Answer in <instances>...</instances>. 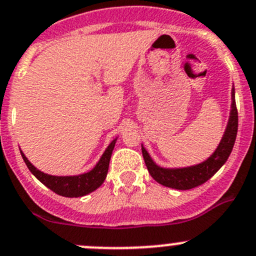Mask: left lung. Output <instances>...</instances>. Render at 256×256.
I'll return each instance as SVG.
<instances>
[{"instance_id":"left-lung-1","label":"left lung","mask_w":256,"mask_h":256,"mask_svg":"<svg viewBox=\"0 0 256 256\" xmlns=\"http://www.w3.org/2000/svg\"><path fill=\"white\" fill-rule=\"evenodd\" d=\"M236 133L238 110L236 104H235V92L234 88H232V110H230V118L226 129H225L224 136H222V142L219 143L218 148L206 160H204L200 164H196V166H186V168H162L152 160L150 156L143 146H142V153H143V158L149 174L153 176L154 180H156L162 186H168V188L188 190V189L196 188V186L206 183L222 168V164L228 160L230 153H232Z\"/></svg>"}]
</instances>
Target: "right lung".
I'll return each instance as SVG.
<instances>
[{
	"mask_svg": "<svg viewBox=\"0 0 256 256\" xmlns=\"http://www.w3.org/2000/svg\"><path fill=\"white\" fill-rule=\"evenodd\" d=\"M116 140L108 146L103 156H100V162L96 164L94 168L90 172L80 176H50L43 172L38 170L34 166H32L31 162L26 158L24 153L21 152V156L24 158V163H26L27 168L30 169L32 174L44 184L47 188L54 192L56 194L62 196H67V198H78V196H87V194L92 193L97 188H100L104 182L106 176L108 173V166H110V156H112L113 148L116 146Z\"/></svg>",
	"mask_w": 256,
	"mask_h": 256,
	"instance_id": "obj_1",
	"label": "right lung"
}]
</instances>
